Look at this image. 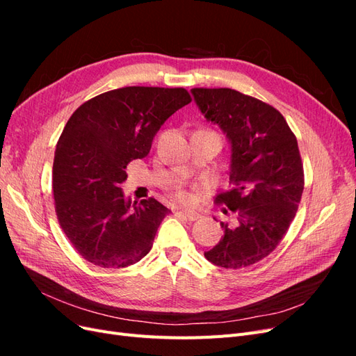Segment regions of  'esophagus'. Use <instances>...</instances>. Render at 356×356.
I'll use <instances>...</instances> for the list:
<instances>
[{
    "label": "esophagus",
    "instance_id": "1",
    "mask_svg": "<svg viewBox=\"0 0 356 356\" xmlns=\"http://www.w3.org/2000/svg\"><path fill=\"white\" fill-rule=\"evenodd\" d=\"M179 213L184 215L188 221H196L200 218V213L197 211H190V209H179Z\"/></svg>",
    "mask_w": 356,
    "mask_h": 356
}]
</instances>
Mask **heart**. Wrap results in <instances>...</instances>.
I'll list each match as a JSON object with an SVG mask.
<instances>
[{"mask_svg": "<svg viewBox=\"0 0 356 356\" xmlns=\"http://www.w3.org/2000/svg\"><path fill=\"white\" fill-rule=\"evenodd\" d=\"M177 196H178V199L182 200V202H188V200H190V195H188L187 191H184V190H179V191L177 193Z\"/></svg>", "mask_w": 356, "mask_h": 356, "instance_id": "1", "label": "heart"}]
</instances>
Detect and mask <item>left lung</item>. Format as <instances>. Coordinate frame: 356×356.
Wrapping results in <instances>:
<instances>
[{
  "label": "left lung",
  "instance_id": "obj_1",
  "mask_svg": "<svg viewBox=\"0 0 356 356\" xmlns=\"http://www.w3.org/2000/svg\"><path fill=\"white\" fill-rule=\"evenodd\" d=\"M200 113L230 144L233 188L217 196L230 213L207 260L225 268L255 264L270 254L293 222L305 188L297 139L273 106L233 89H191Z\"/></svg>",
  "mask_w": 356,
  "mask_h": 356
}]
</instances>
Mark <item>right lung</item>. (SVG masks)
I'll list each match as a JSON object with an SVG mask.
<instances>
[{
	"label": "right lung",
	"mask_w": 356,
	"mask_h": 356,
	"mask_svg": "<svg viewBox=\"0 0 356 356\" xmlns=\"http://www.w3.org/2000/svg\"><path fill=\"white\" fill-rule=\"evenodd\" d=\"M190 102L186 89L132 86L95 96L70 117L53 161V196L60 227L84 260L120 268L152 250L169 209L153 197L127 199L124 169Z\"/></svg>",
	"instance_id": "add662e5"
}]
</instances>
